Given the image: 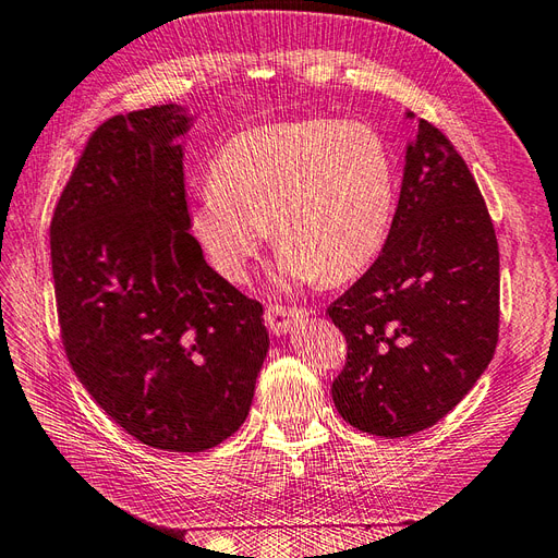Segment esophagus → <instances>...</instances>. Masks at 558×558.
Listing matches in <instances>:
<instances>
[{
  "instance_id": "1",
  "label": "esophagus",
  "mask_w": 558,
  "mask_h": 558,
  "mask_svg": "<svg viewBox=\"0 0 558 558\" xmlns=\"http://www.w3.org/2000/svg\"><path fill=\"white\" fill-rule=\"evenodd\" d=\"M305 316H307L305 310L286 307V305H269L265 310V326L275 335H286V332H293V328L298 324H302V318Z\"/></svg>"
}]
</instances>
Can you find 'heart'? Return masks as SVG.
<instances>
[{"mask_svg": "<svg viewBox=\"0 0 558 558\" xmlns=\"http://www.w3.org/2000/svg\"><path fill=\"white\" fill-rule=\"evenodd\" d=\"M393 197V158L375 128L305 118L226 142L191 230L226 281H244L272 230L286 277L342 283L377 256Z\"/></svg>", "mask_w": 558, "mask_h": 558, "instance_id": "obj_1", "label": "heart"}]
</instances>
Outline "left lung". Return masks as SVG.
Listing matches in <instances>:
<instances>
[{"instance_id": "1", "label": "left lung", "mask_w": 558, "mask_h": 558, "mask_svg": "<svg viewBox=\"0 0 558 558\" xmlns=\"http://www.w3.org/2000/svg\"><path fill=\"white\" fill-rule=\"evenodd\" d=\"M326 314L347 340L335 408L369 435L435 426L492 363L500 324L496 230L465 160L424 118L408 146L386 244Z\"/></svg>"}]
</instances>
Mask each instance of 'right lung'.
Listing matches in <instances>:
<instances>
[{
	"label": "right lung",
	"mask_w": 558,
	"mask_h": 558,
	"mask_svg": "<svg viewBox=\"0 0 558 558\" xmlns=\"http://www.w3.org/2000/svg\"><path fill=\"white\" fill-rule=\"evenodd\" d=\"M177 105L90 134L50 221L56 307L76 377L118 426L205 451L251 410L269 337L263 305L207 265L189 232Z\"/></svg>",
	"instance_id": "add662e5"
}]
</instances>
